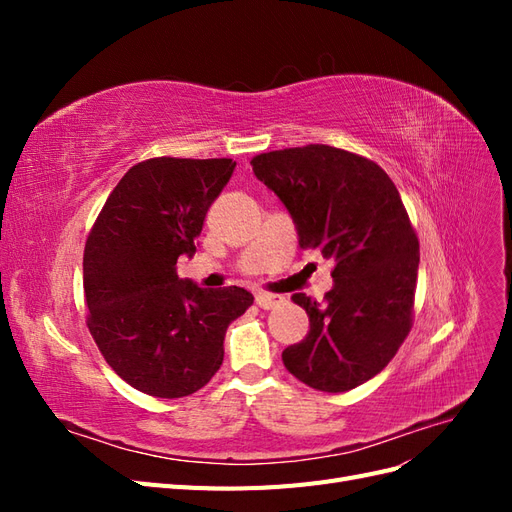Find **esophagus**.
I'll use <instances>...</instances> for the list:
<instances>
[{
	"instance_id": "esophagus-1",
	"label": "esophagus",
	"mask_w": 512,
	"mask_h": 512,
	"mask_svg": "<svg viewBox=\"0 0 512 512\" xmlns=\"http://www.w3.org/2000/svg\"><path fill=\"white\" fill-rule=\"evenodd\" d=\"M284 301V297L280 294H271V292H256V305L262 309H271L275 305H280Z\"/></svg>"
}]
</instances>
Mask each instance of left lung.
<instances>
[{
    "label": "left lung",
    "mask_w": 512,
    "mask_h": 512,
    "mask_svg": "<svg viewBox=\"0 0 512 512\" xmlns=\"http://www.w3.org/2000/svg\"><path fill=\"white\" fill-rule=\"evenodd\" d=\"M252 168L288 209L303 250L335 262L322 303L292 297L309 331L282 361L316 391L356 389L389 365L412 324L418 239L395 183L376 162L329 145L260 153Z\"/></svg>",
    "instance_id": "obj_1"
}]
</instances>
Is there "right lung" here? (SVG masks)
<instances>
[{
	"label": "right lung",
	"mask_w": 512,
	"mask_h": 512,
	"mask_svg": "<svg viewBox=\"0 0 512 512\" xmlns=\"http://www.w3.org/2000/svg\"><path fill=\"white\" fill-rule=\"evenodd\" d=\"M237 162L153 158L115 185L83 256L87 327L119 378L151 397L192 395L224 361V337L252 292L179 280L205 215Z\"/></svg>",
	"instance_id": "obj_1"
}]
</instances>
